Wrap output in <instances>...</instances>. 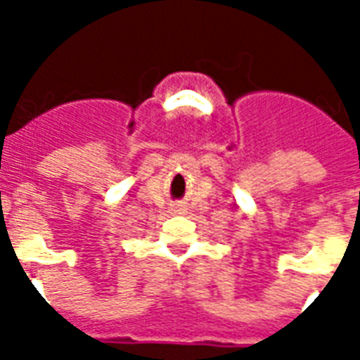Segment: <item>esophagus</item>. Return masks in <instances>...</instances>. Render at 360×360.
<instances>
[{
	"label": "esophagus",
	"mask_w": 360,
	"mask_h": 360,
	"mask_svg": "<svg viewBox=\"0 0 360 360\" xmlns=\"http://www.w3.org/2000/svg\"><path fill=\"white\" fill-rule=\"evenodd\" d=\"M183 210V206H181V204H177V206H175V212H181Z\"/></svg>",
	"instance_id": "1"
}]
</instances>
